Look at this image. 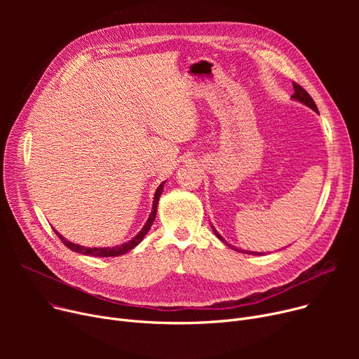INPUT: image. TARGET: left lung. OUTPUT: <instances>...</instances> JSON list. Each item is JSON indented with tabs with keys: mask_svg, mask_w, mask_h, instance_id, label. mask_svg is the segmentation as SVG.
Listing matches in <instances>:
<instances>
[{
	"mask_svg": "<svg viewBox=\"0 0 359 359\" xmlns=\"http://www.w3.org/2000/svg\"><path fill=\"white\" fill-rule=\"evenodd\" d=\"M294 86V94L291 96V99H294V100H297V102H299V103H303V104H306V106H309L310 109H313L316 113H318V109H317V106H316V103H314V100L311 99V96L310 94L301 87V86H298L297 83H294L292 84ZM211 229H212V231L215 233V236L222 241V243H225L227 244L229 248H231L233 250H236V252H240V253H250V255H262V253H259V252H248V250H240V249H237V248H234V246H231V244L229 243V241H225L224 238H222V236L214 229V225H211Z\"/></svg>",
	"mask_w": 359,
	"mask_h": 359,
	"instance_id": "obj_1",
	"label": "left lung"
}]
</instances>
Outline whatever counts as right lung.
I'll return each mask as SVG.
<instances>
[{
  "label": "right lung",
  "mask_w": 359,
  "mask_h": 359,
  "mask_svg": "<svg viewBox=\"0 0 359 359\" xmlns=\"http://www.w3.org/2000/svg\"><path fill=\"white\" fill-rule=\"evenodd\" d=\"M164 183L163 182L156 191V195H154V201H153V211H151L147 222L144 224V227L141 229V231L135 236L132 237L129 241L123 243V244H119V246H115V248H84V246H80V244H75V243H71L68 241L67 238H64L58 231L55 230V233L58 234V237L61 238V241L65 244V246L68 249H71L72 252H77V253H81V255H87V256H96V257H115V256H121V255H125L128 253L129 250L134 249L135 246H138V244L142 241V238L145 237V234L149 231L151 225H153L154 219H156V214H157V206H158V199L163 194V187H164Z\"/></svg>",
  "instance_id": "1"
}]
</instances>
